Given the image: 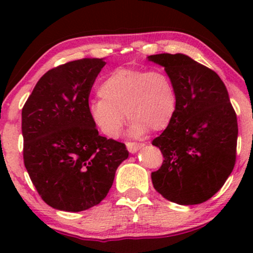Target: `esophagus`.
Returning a JSON list of instances; mask_svg holds the SVG:
<instances>
[{
  "instance_id": "34e87169",
  "label": "esophagus",
  "mask_w": 253,
  "mask_h": 253,
  "mask_svg": "<svg viewBox=\"0 0 253 253\" xmlns=\"http://www.w3.org/2000/svg\"><path fill=\"white\" fill-rule=\"evenodd\" d=\"M141 147H144V144L141 143H126V148L130 153H136Z\"/></svg>"
}]
</instances>
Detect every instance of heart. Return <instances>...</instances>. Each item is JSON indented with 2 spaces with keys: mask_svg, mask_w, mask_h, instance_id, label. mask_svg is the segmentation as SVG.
Returning <instances> with one entry per match:
<instances>
[{
  "mask_svg": "<svg viewBox=\"0 0 253 253\" xmlns=\"http://www.w3.org/2000/svg\"><path fill=\"white\" fill-rule=\"evenodd\" d=\"M99 94L101 98L89 102L88 113L108 138L119 137L126 115L131 120V137L144 136L150 129L164 130L177 108L174 82L161 69H115L100 84Z\"/></svg>",
  "mask_w": 253,
  "mask_h": 253,
  "instance_id": "heart-1",
  "label": "heart"
}]
</instances>
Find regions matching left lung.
I'll use <instances>...</instances> for the list:
<instances>
[{"mask_svg": "<svg viewBox=\"0 0 253 253\" xmlns=\"http://www.w3.org/2000/svg\"><path fill=\"white\" fill-rule=\"evenodd\" d=\"M177 92L171 122L152 141L164 154L152 172L154 189L178 205L202 204L215 195L236 160L237 117L226 85L205 65L184 54H157Z\"/></svg>", "mask_w": 253, "mask_h": 253, "instance_id": "left-lung-1", "label": "left lung"}]
</instances>
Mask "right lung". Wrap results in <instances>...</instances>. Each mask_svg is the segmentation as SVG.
<instances>
[{
  "mask_svg": "<svg viewBox=\"0 0 253 253\" xmlns=\"http://www.w3.org/2000/svg\"><path fill=\"white\" fill-rule=\"evenodd\" d=\"M83 58L47 71L22 110L24 164L43 202L65 212L98 205L112 188L126 145L100 136L88 96L105 67Z\"/></svg>",
  "mask_w": 253,
  "mask_h": 253,
  "instance_id": "obj_1",
  "label": "right lung"
}]
</instances>
